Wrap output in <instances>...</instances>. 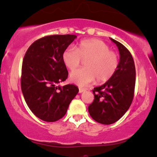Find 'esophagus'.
<instances>
[{
    "label": "esophagus",
    "mask_w": 157,
    "mask_h": 157,
    "mask_svg": "<svg viewBox=\"0 0 157 157\" xmlns=\"http://www.w3.org/2000/svg\"><path fill=\"white\" fill-rule=\"evenodd\" d=\"M84 91H86V89H84V88H79V93L80 94L82 93V92H84Z\"/></svg>",
    "instance_id": "1"
}]
</instances>
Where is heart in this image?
Segmentation results:
<instances>
[{"instance_id": "1", "label": "heart", "mask_w": 157, "mask_h": 157, "mask_svg": "<svg viewBox=\"0 0 157 157\" xmlns=\"http://www.w3.org/2000/svg\"><path fill=\"white\" fill-rule=\"evenodd\" d=\"M62 59L69 70L76 69L86 60V68L74 71L70 80L80 86H86L97 79V82H105L116 73L119 58L114 51L109 50L108 44L99 39H92L80 41L76 48L69 47L63 52Z\"/></svg>"}]
</instances>
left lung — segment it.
Returning a JSON list of instances; mask_svg holds the SVG:
<instances>
[{
    "mask_svg": "<svg viewBox=\"0 0 157 157\" xmlns=\"http://www.w3.org/2000/svg\"><path fill=\"white\" fill-rule=\"evenodd\" d=\"M109 39L119 50L118 67L105 84L94 88V100L88 106L92 118L107 125L119 120L129 108L133 100L136 75L135 63L129 51L120 42Z\"/></svg>",
    "mask_w": 157,
    "mask_h": 157,
    "instance_id": "1",
    "label": "left lung"
}]
</instances>
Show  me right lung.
<instances>
[{
  "label": "right lung",
  "instance_id": "1",
  "mask_svg": "<svg viewBox=\"0 0 157 157\" xmlns=\"http://www.w3.org/2000/svg\"><path fill=\"white\" fill-rule=\"evenodd\" d=\"M76 35H52L39 39L28 49L22 61L21 89L36 116L54 122L65 116L79 92L75 85L59 86L68 77L62 56Z\"/></svg>",
  "mask_w": 157,
  "mask_h": 157
}]
</instances>
